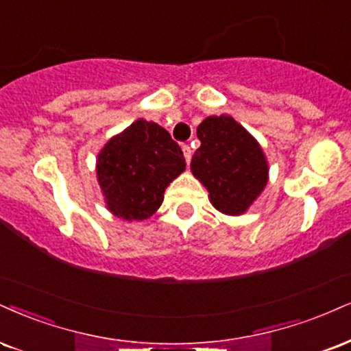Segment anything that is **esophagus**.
Wrapping results in <instances>:
<instances>
[{
    "label": "esophagus",
    "instance_id": "obj_1",
    "mask_svg": "<svg viewBox=\"0 0 351 351\" xmlns=\"http://www.w3.org/2000/svg\"><path fill=\"white\" fill-rule=\"evenodd\" d=\"M183 155H184V160H186V163L191 162V155H193V150L189 145H183Z\"/></svg>",
    "mask_w": 351,
    "mask_h": 351
}]
</instances>
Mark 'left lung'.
Instances as JSON below:
<instances>
[{
    "instance_id": "obj_1",
    "label": "left lung",
    "mask_w": 351,
    "mask_h": 351,
    "mask_svg": "<svg viewBox=\"0 0 351 351\" xmlns=\"http://www.w3.org/2000/svg\"><path fill=\"white\" fill-rule=\"evenodd\" d=\"M201 147L191 171L208 188L214 208L229 216L248 209L268 181V165L255 138L230 116H210L197 128Z\"/></svg>"
}]
</instances>
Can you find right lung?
<instances>
[{"label":"right lung","instance_id":"right-lung-1","mask_svg":"<svg viewBox=\"0 0 351 351\" xmlns=\"http://www.w3.org/2000/svg\"><path fill=\"white\" fill-rule=\"evenodd\" d=\"M184 165L181 147L167 130L138 119L101 150L96 173L114 216L143 221L162 206L165 188Z\"/></svg>","mask_w":351,"mask_h":351}]
</instances>
